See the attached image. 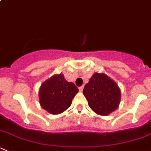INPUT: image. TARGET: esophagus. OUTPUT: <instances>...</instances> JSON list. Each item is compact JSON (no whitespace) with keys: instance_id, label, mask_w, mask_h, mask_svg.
Returning <instances> with one entry per match:
<instances>
[{"instance_id":"esophagus-1","label":"esophagus","mask_w":151,"mask_h":151,"mask_svg":"<svg viewBox=\"0 0 151 151\" xmlns=\"http://www.w3.org/2000/svg\"><path fill=\"white\" fill-rule=\"evenodd\" d=\"M83 88H84V86H81V87H80V88H79V90H80V91H83Z\"/></svg>"}]
</instances>
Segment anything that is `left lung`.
I'll use <instances>...</instances> for the list:
<instances>
[{
	"instance_id": "left-lung-1",
	"label": "left lung",
	"mask_w": 151,
	"mask_h": 151,
	"mask_svg": "<svg viewBox=\"0 0 151 151\" xmlns=\"http://www.w3.org/2000/svg\"><path fill=\"white\" fill-rule=\"evenodd\" d=\"M83 93L91 109L100 115H108L115 111L121 100L118 85L104 74H94Z\"/></svg>"
}]
</instances>
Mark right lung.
Masks as SVG:
<instances>
[{
  "label": "right lung",
  "instance_id": "add662e5",
  "mask_svg": "<svg viewBox=\"0 0 151 151\" xmlns=\"http://www.w3.org/2000/svg\"><path fill=\"white\" fill-rule=\"evenodd\" d=\"M78 91L77 87L74 83L67 82L63 75H54L41 85L39 102L47 112L57 115L71 106L73 98Z\"/></svg>",
  "mask_w": 151,
  "mask_h": 151
}]
</instances>
